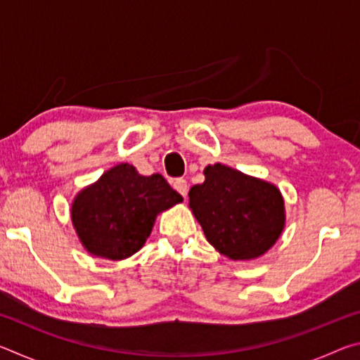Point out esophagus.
<instances>
[{
    "label": "esophagus",
    "mask_w": 360,
    "mask_h": 360,
    "mask_svg": "<svg viewBox=\"0 0 360 360\" xmlns=\"http://www.w3.org/2000/svg\"><path fill=\"white\" fill-rule=\"evenodd\" d=\"M173 187L176 188V191H178L182 197H187V192H188V186H187V181L186 179H182V178H179V179H176L174 182H173Z\"/></svg>",
    "instance_id": "obj_1"
}]
</instances>
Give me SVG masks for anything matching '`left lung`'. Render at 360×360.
I'll list each match as a JSON object with an SVG mask.
<instances>
[{
  "mask_svg": "<svg viewBox=\"0 0 360 360\" xmlns=\"http://www.w3.org/2000/svg\"><path fill=\"white\" fill-rule=\"evenodd\" d=\"M203 173V184L188 192V206L210 245L231 260L264 255L285 224L279 188L221 163L208 165Z\"/></svg>",
  "mask_w": 360,
  "mask_h": 360,
  "instance_id": "obj_1",
  "label": "left lung"
}]
</instances>
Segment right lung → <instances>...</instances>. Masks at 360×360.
<instances>
[{
	"label": "right lung",
	"instance_id": "add662e5",
	"mask_svg": "<svg viewBox=\"0 0 360 360\" xmlns=\"http://www.w3.org/2000/svg\"><path fill=\"white\" fill-rule=\"evenodd\" d=\"M181 202L162 174L143 176L119 163L76 195L71 221L85 251L122 260L144 246L157 214Z\"/></svg>",
	"mask_w": 360,
	"mask_h": 360
}]
</instances>
